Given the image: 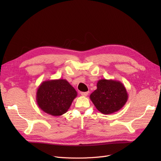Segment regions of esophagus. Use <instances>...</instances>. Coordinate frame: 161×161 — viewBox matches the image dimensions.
I'll return each mask as SVG.
<instances>
[{
	"mask_svg": "<svg viewBox=\"0 0 161 161\" xmlns=\"http://www.w3.org/2000/svg\"><path fill=\"white\" fill-rule=\"evenodd\" d=\"M88 94H89V92H81V95L83 97H86L88 95Z\"/></svg>",
	"mask_w": 161,
	"mask_h": 161,
	"instance_id": "1",
	"label": "esophagus"
}]
</instances>
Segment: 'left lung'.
Segmentation results:
<instances>
[{
    "mask_svg": "<svg viewBox=\"0 0 161 161\" xmlns=\"http://www.w3.org/2000/svg\"><path fill=\"white\" fill-rule=\"evenodd\" d=\"M97 89L90 95V99L98 110L104 114H111L121 109L128 100V93L123 84L116 80L102 79L98 81Z\"/></svg>",
    "mask_w": 161,
    "mask_h": 161,
    "instance_id": "8db88e82",
    "label": "left lung"
}]
</instances>
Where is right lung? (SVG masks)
<instances>
[{
  "instance_id": "1",
  "label": "right lung",
  "mask_w": 161,
  "mask_h": 161,
  "mask_svg": "<svg viewBox=\"0 0 161 161\" xmlns=\"http://www.w3.org/2000/svg\"><path fill=\"white\" fill-rule=\"evenodd\" d=\"M78 93L66 80H46L39 86L36 100L38 107L45 113L60 116L69 109Z\"/></svg>"
}]
</instances>
